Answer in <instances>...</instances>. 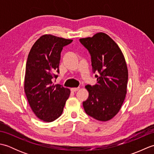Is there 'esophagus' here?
<instances>
[{"instance_id": "1", "label": "esophagus", "mask_w": 154, "mask_h": 154, "mask_svg": "<svg viewBox=\"0 0 154 154\" xmlns=\"http://www.w3.org/2000/svg\"><path fill=\"white\" fill-rule=\"evenodd\" d=\"M79 89V87H77V88H71V91H72V92H76V91H77Z\"/></svg>"}]
</instances>
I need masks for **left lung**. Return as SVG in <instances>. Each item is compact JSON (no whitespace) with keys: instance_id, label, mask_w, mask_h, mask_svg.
I'll return each instance as SVG.
<instances>
[{"instance_id":"1","label":"left lung","mask_w":154,"mask_h":154,"mask_svg":"<svg viewBox=\"0 0 154 154\" xmlns=\"http://www.w3.org/2000/svg\"><path fill=\"white\" fill-rule=\"evenodd\" d=\"M79 41L91 54L93 72L98 74L95 85L85 86L89 97L83 103L84 110L105 122L116 115L125 99L128 77L125 58L116 42L103 32Z\"/></svg>"}]
</instances>
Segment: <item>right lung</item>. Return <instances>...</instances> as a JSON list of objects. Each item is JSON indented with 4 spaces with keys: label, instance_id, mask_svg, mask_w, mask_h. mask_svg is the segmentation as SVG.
I'll list each match as a JSON object with an SVG mask.
<instances>
[{
    "label": "right lung",
    "instance_id": "add662e5",
    "mask_svg": "<svg viewBox=\"0 0 154 154\" xmlns=\"http://www.w3.org/2000/svg\"><path fill=\"white\" fill-rule=\"evenodd\" d=\"M72 40L45 34L35 42L29 52L26 66L24 91L35 115L50 122L63 112L70 90L53 81L60 73L61 52Z\"/></svg>",
    "mask_w": 154,
    "mask_h": 154
}]
</instances>
